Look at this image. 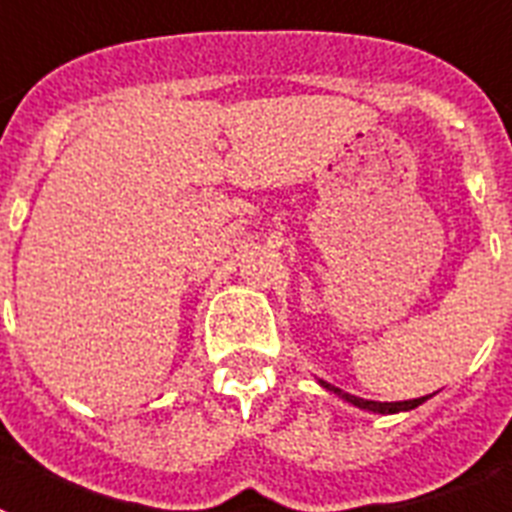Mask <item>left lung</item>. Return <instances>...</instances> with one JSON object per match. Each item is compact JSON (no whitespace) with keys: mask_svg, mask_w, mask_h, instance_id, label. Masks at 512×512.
I'll use <instances>...</instances> for the list:
<instances>
[{"mask_svg":"<svg viewBox=\"0 0 512 512\" xmlns=\"http://www.w3.org/2000/svg\"><path fill=\"white\" fill-rule=\"evenodd\" d=\"M321 384L326 386L328 392L339 394V397H344V400L352 402V405L363 407V410H371V413H400V410H413V407H418L421 402L429 400V397H418V400H405V402H376V400H363V397H355V394H344L339 386L326 384V381H321Z\"/></svg>","mask_w":512,"mask_h":512,"instance_id":"left-lung-1","label":"left lung"}]
</instances>
